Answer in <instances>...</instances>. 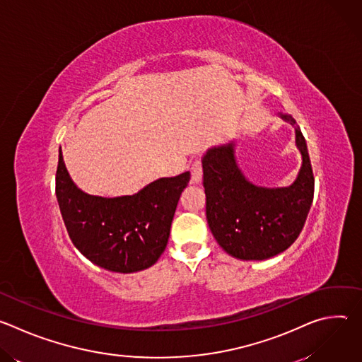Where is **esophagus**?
Listing matches in <instances>:
<instances>
[{
  "label": "esophagus",
  "instance_id": "obj_1",
  "mask_svg": "<svg viewBox=\"0 0 362 362\" xmlns=\"http://www.w3.org/2000/svg\"><path fill=\"white\" fill-rule=\"evenodd\" d=\"M190 172H192V183H200L202 176H203V169H202L200 159L193 160V163L190 165Z\"/></svg>",
  "mask_w": 362,
  "mask_h": 362
}]
</instances>
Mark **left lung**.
I'll return each mask as SVG.
<instances>
[{"label":"left lung","mask_w":362,"mask_h":362,"mask_svg":"<svg viewBox=\"0 0 362 362\" xmlns=\"http://www.w3.org/2000/svg\"><path fill=\"white\" fill-rule=\"evenodd\" d=\"M295 126L302 168L289 187L267 189L247 182L233 156V143L204 154L206 218L218 243L232 256L262 261L286 250L299 236L314 199L315 179L305 137Z\"/></svg>","instance_id":"1"}]
</instances>
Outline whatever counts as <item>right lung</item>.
Instances as JSON below:
<instances>
[{
    "mask_svg": "<svg viewBox=\"0 0 362 362\" xmlns=\"http://www.w3.org/2000/svg\"><path fill=\"white\" fill-rule=\"evenodd\" d=\"M189 180L190 173L185 172L153 182L133 196H91L70 179L60 148L56 194L74 246L101 268L130 274L156 264L166 249Z\"/></svg>",
    "mask_w": 362,
    "mask_h": 362,
    "instance_id": "add662e5",
    "label": "right lung"
}]
</instances>
